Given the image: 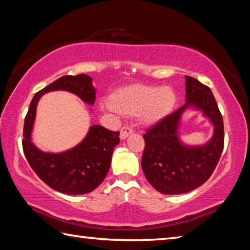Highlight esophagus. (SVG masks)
Wrapping results in <instances>:
<instances>
[{"label":"esophagus","mask_w":250,"mask_h":250,"mask_svg":"<svg viewBox=\"0 0 250 250\" xmlns=\"http://www.w3.org/2000/svg\"><path fill=\"white\" fill-rule=\"evenodd\" d=\"M132 132H133V130L131 126H124V128H122L120 131V139L121 140H125V139L128 138L130 134H132Z\"/></svg>","instance_id":"esophagus-1"}]
</instances>
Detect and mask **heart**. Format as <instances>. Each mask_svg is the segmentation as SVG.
I'll use <instances>...</instances> for the list:
<instances>
[{
  "mask_svg": "<svg viewBox=\"0 0 250 250\" xmlns=\"http://www.w3.org/2000/svg\"><path fill=\"white\" fill-rule=\"evenodd\" d=\"M175 104L176 95L171 87L131 84L112 94L105 107L125 116L139 115L143 122L153 125L170 115Z\"/></svg>",
  "mask_w": 250,
  "mask_h": 250,
  "instance_id": "heart-1",
  "label": "heart"
}]
</instances>
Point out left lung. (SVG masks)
<instances>
[{
	"label": "left lung",
	"instance_id": "8db88e82",
	"mask_svg": "<svg viewBox=\"0 0 250 250\" xmlns=\"http://www.w3.org/2000/svg\"><path fill=\"white\" fill-rule=\"evenodd\" d=\"M186 103L143 135L146 147L141 166L146 180L162 194L193 191L209 179L224 149V124L213 92L197 79L185 76ZM201 111L213 125L204 145H186L179 138L181 116L186 109Z\"/></svg>",
	"mask_w": 250,
	"mask_h": 250
}]
</instances>
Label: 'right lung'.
I'll return each mask as SVG.
<instances>
[{
	"instance_id": "1",
	"label": "right lung",
	"mask_w": 250,
	"mask_h": 250,
	"mask_svg": "<svg viewBox=\"0 0 250 250\" xmlns=\"http://www.w3.org/2000/svg\"><path fill=\"white\" fill-rule=\"evenodd\" d=\"M68 91L84 104H94L96 88L92 78L82 74L64 76L36 92L29 104L24 122L23 151L37 176L55 191L70 195L86 194L98 188L111 164L115 146L119 143V131H110L103 125H91L77 146L62 152H44L32 141L36 108L42 96L50 91Z\"/></svg>"
}]
</instances>
